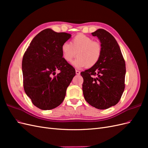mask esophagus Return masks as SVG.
<instances>
[{
	"instance_id": "obj_1",
	"label": "esophagus",
	"mask_w": 148,
	"mask_h": 148,
	"mask_svg": "<svg viewBox=\"0 0 148 148\" xmlns=\"http://www.w3.org/2000/svg\"><path fill=\"white\" fill-rule=\"evenodd\" d=\"M75 72H76V74L78 75L80 74V71H79V70H76V71H75Z\"/></svg>"
}]
</instances>
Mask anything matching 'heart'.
<instances>
[{"instance_id":"b5f03b06","label":"heart","mask_w":148,"mask_h":148,"mask_svg":"<svg viewBox=\"0 0 148 148\" xmlns=\"http://www.w3.org/2000/svg\"><path fill=\"white\" fill-rule=\"evenodd\" d=\"M62 56L66 62H73L77 69L92 67L99 62L102 55V47L99 42L83 34H78L71 39L70 44L64 42L61 46Z\"/></svg>"}]
</instances>
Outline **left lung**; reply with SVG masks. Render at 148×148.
Listing matches in <instances>:
<instances>
[{
  "label": "left lung",
  "instance_id": "obj_1",
  "mask_svg": "<svg viewBox=\"0 0 148 148\" xmlns=\"http://www.w3.org/2000/svg\"><path fill=\"white\" fill-rule=\"evenodd\" d=\"M100 40L102 55L98 63L81 72L85 100L98 109H106L119 102L125 89V62L115 39L108 31L92 33Z\"/></svg>",
  "mask_w": 148,
  "mask_h": 148
}]
</instances>
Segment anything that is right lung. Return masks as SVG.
Masks as SVG:
<instances>
[{"mask_svg":"<svg viewBox=\"0 0 148 148\" xmlns=\"http://www.w3.org/2000/svg\"><path fill=\"white\" fill-rule=\"evenodd\" d=\"M70 38L69 33L44 29L33 38L24 53V90L40 109L51 110L61 104L75 77V69L64 60L61 52L62 45ZM57 69L60 73L53 77Z\"/></svg>","mask_w":148,"mask_h":148,"instance_id":"add662e5","label":"right lung"}]
</instances>
